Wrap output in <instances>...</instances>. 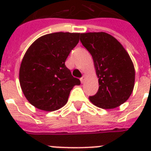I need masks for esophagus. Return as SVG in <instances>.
<instances>
[{"label": "esophagus", "instance_id": "34e87169", "mask_svg": "<svg viewBox=\"0 0 151 151\" xmlns=\"http://www.w3.org/2000/svg\"><path fill=\"white\" fill-rule=\"evenodd\" d=\"M85 78H86V76H85V75H83V76H82V78H81V83H84V82H85Z\"/></svg>", "mask_w": 151, "mask_h": 151}]
</instances>
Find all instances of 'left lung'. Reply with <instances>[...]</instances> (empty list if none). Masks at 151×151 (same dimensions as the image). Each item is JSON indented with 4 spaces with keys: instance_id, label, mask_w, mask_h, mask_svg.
Returning a JSON list of instances; mask_svg holds the SVG:
<instances>
[{
    "instance_id": "left-lung-1",
    "label": "left lung",
    "mask_w": 151,
    "mask_h": 151,
    "mask_svg": "<svg viewBox=\"0 0 151 151\" xmlns=\"http://www.w3.org/2000/svg\"><path fill=\"white\" fill-rule=\"evenodd\" d=\"M81 41L92 55L99 90L90 102L102 109H114L126 102L135 85V68L129 53L105 32L81 34Z\"/></svg>"
}]
</instances>
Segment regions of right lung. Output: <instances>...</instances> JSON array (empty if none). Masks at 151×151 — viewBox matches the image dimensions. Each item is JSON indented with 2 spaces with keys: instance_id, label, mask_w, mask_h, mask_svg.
<instances>
[{
  "instance_id": "1",
  "label": "right lung",
  "mask_w": 151,
  "mask_h": 151,
  "mask_svg": "<svg viewBox=\"0 0 151 151\" xmlns=\"http://www.w3.org/2000/svg\"><path fill=\"white\" fill-rule=\"evenodd\" d=\"M80 33L57 32L37 38L25 53L19 68V83L30 104L44 111H55L68 101L79 79L65 65L79 42Z\"/></svg>"
}]
</instances>
